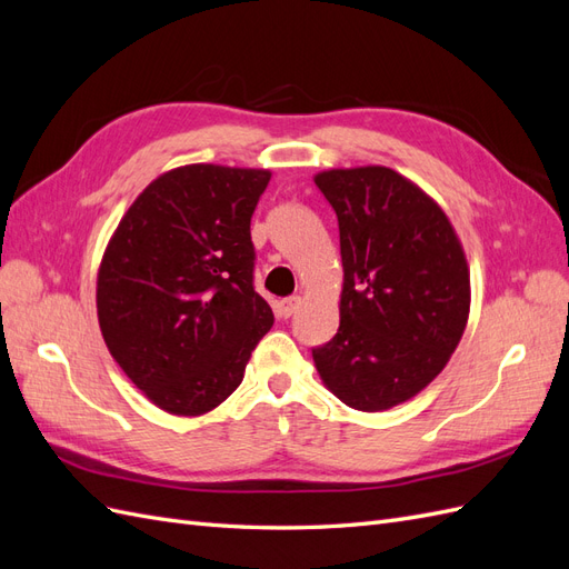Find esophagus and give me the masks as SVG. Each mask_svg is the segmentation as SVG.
Returning a JSON list of instances; mask_svg holds the SVG:
<instances>
[{
  "mask_svg": "<svg viewBox=\"0 0 569 569\" xmlns=\"http://www.w3.org/2000/svg\"><path fill=\"white\" fill-rule=\"evenodd\" d=\"M299 306H301V297H287V299L280 301V313H282L284 318L295 316V313L299 311Z\"/></svg>",
  "mask_w": 569,
  "mask_h": 569,
  "instance_id": "1",
  "label": "esophagus"
}]
</instances>
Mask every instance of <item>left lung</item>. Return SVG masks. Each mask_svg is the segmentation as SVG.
I'll return each instance as SVG.
<instances>
[{"instance_id": "1", "label": "left lung", "mask_w": 569, "mask_h": 569, "mask_svg": "<svg viewBox=\"0 0 569 569\" xmlns=\"http://www.w3.org/2000/svg\"><path fill=\"white\" fill-rule=\"evenodd\" d=\"M343 289L337 335L313 349L337 399L366 412L412 399L449 363L470 313V270L449 218L385 166L325 170Z\"/></svg>"}]
</instances>
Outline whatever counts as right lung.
<instances>
[{"label": "right lung", "mask_w": 569, "mask_h": 569, "mask_svg": "<svg viewBox=\"0 0 569 569\" xmlns=\"http://www.w3.org/2000/svg\"><path fill=\"white\" fill-rule=\"evenodd\" d=\"M268 170L182 166L153 180L101 258L99 327L149 401L201 416L242 385L274 316L253 289L251 216Z\"/></svg>", "instance_id": "right-lung-1"}]
</instances>
